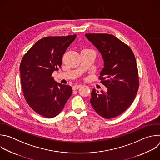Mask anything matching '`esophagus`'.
Instances as JSON below:
<instances>
[{
	"label": "esophagus",
	"instance_id": "obj_1",
	"mask_svg": "<svg viewBox=\"0 0 160 160\" xmlns=\"http://www.w3.org/2000/svg\"><path fill=\"white\" fill-rule=\"evenodd\" d=\"M82 85H74L73 86V90H76L77 89H78L79 88H80Z\"/></svg>",
	"mask_w": 160,
	"mask_h": 160
}]
</instances>
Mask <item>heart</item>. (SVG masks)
<instances>
[{
  "instance_id": "1",
  "label": "heart",
  "mask_w": 160,
  "mask_h": 160,
  "mask_svg": "<svg viewBox=\"0 0 160 160\" xmlns=\"http://www.w3.org/2000/svg\"><path fill=\"white\" fill-rule=\"evenodd\" d=\"M89 50H91V49H89ZM91 51H92V50H91Z\"/></svg>"
}]
</instances>
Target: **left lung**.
I'll list each match as a JSON object with an SVG mask.
<instances>
[{
    "label": "left lung",
    "instance_id": "1",
    "mask_svg": "<svg viewBox=\"0 0 160 160\" xmlns=\"http://www.w3.org/2000/svg\"><path fill=\"white\" fill-rule=\"evenodd\" d=\"M103 57L104 67L98 79L107 90L93 88L90 102L93 109L105 119L123 113L133 102L139 88L135 56L128 45L112 34H85Z\"/></svg>",
    "mask_w": 160,
    "mask_h": 160
}]
</instances>
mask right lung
<instances>
[{"label":"right lung","mask_w":160,"mask_h":160,"mask_svg":"<svg viewBox=\"0 0 160 160\" xmlns=\"http://www.w3.org/2000/svg\"><path fill=\"white\" fill-rule=\"evenodd\" d=\"M77 35L48 36L38 41L20 64L25 100L37 114L46 118L58 115L72 93L70 85L58 83L52 72L61 67L62 58Z\"/></svg>","instance_id":"right-lung-1"}]
</instances>
